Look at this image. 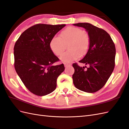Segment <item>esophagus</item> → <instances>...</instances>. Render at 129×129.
Returning a JSON list of instances; mask_svg holds the SVG:
<instances>
[{"label": "esophagus", "instance_id": "esophagus-1", "mask_svg": "<svg viewBox=\"0 0 129 129\" xmlns=\"http://www.w3.org/2000/svg\"><path fill=\"white\" fill-rule=\"evenodd\" d=\"M71 64H70V63H64L65 67H70V66H71Z\"/></svg>", "mask_w": 129, "mask_h": 129}]
</instances>
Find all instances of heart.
<instances>
[{"label": "heart", "instance_id": "obj_1", "mask_svg": "<svg viewBox=\"0 0 129 129\" xmlns=\"http://www.w3.org/2000/svg\"><path fill=\"white\" fill-rule=\"evenodd\" d=\"M68 44L69 51L60 58L64 62L76 60L81 55L86 54L90 47L89 36L80 28L69 27L61 32L60 37L54 36L51 39L49 47L54 54L60 55L65 51L66 45Z\"/></svg>", "mask_w": 129, "mask_h": 129}]
</instances>
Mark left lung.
Listing matches in <instances>:
<instances>
[{"instance_id":"1","label":"left lung","mask_w":129,"mask_h":129,"mask_svg":"<svg viewBox=\"0 0 129 129\" xmlns=\"http://www.w3.org/2000/svg\"><path fill=\"white\" fill-rule=\"evenodd\" d=\"M74 25L84 28L90 38V47L80 62L89 65L87 70L74 63L72 79L75 87L87 93H94L103 87L113 72L115 47L110 35L104 29L88 23ZM86 68V66H85Z\"/></svg>"}]
</instances>
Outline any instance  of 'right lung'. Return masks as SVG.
<instances>
[{"mask_svg": "<svg viewBox=\"0 0 129 129\" xmlns=\"http://www.w3.org/2000/svg\"><path fill=\"white\" fill-rule=\"evenodd\" d=\"M66 25L38 24L27 29L14 46L15 68L18 76L32 93L45 96L57 87L58 76L65 70L49 47L51 39Z\"/></svg>", "mask_w": 129, "mask_h": 129, "instance_id": "add662e5", "label": "right lung"}]
</instances>
